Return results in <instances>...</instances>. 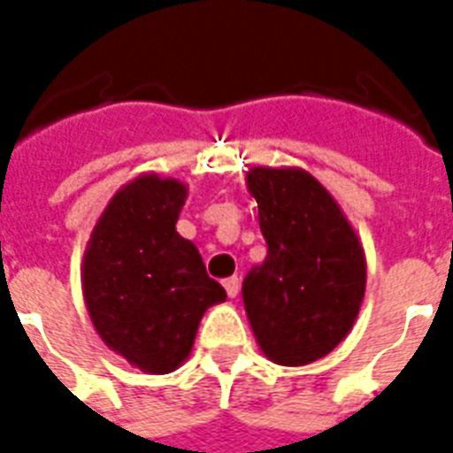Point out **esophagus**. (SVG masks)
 Returning <instances> with one entry per match:
<instances>
[{
    "instance_id": "1",
    "label": "esophagus",
    "mask_w": 453,
    "mask_h": 453,
    "mask_svg": "<svg viewBox=\"0 0 453 453\" xmlns=\"http://www.w3.org/2000/svg\"><path fill=\"white\" fill-rule=\"evenodd\" d=\"M223 288H226L227 296H230V299H234V296L240 295V278H237V275L227 278V280H223Z\"/></svg>"
}]
</instances>
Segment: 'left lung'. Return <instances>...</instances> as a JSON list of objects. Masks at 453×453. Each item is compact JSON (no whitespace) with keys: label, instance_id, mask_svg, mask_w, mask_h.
Wrapping results in <instances>:
<instances>
[{"label":"left lung","instance_id":"obj_1","mask_svg":"<svg viewBox=\"0 0 453 453\" xmlns=\"http://www.w3.org/2000/svg\"><path fill=\"white\" fill-rule=\"evenodd\" d=\"M268 244L242 282L244 309L265 357L280 365L319 361L354 326L365 292V257L340 203L302 168H251Z\"/></svg>","mask_w":453,"mask_h":453}]
</instances>
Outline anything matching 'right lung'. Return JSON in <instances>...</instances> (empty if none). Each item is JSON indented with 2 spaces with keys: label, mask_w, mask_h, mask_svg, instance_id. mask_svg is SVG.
Instances as JSON below:
<instances>
[{
  "label": "right lung",
  "mask_w": 453,
  "mask_h": 453,
  "mask_svg": "<svg viewBox=\"0 0 453 453\" xmlns=\"http://www.w3.org/2000/svg\"><path fill=\"white\" fill-rule=\"evenodd\" d=\"M188 188L144 173L113 195L82 258V295L106 347L151 375L189 357L203 311L226 302L202 254L175 230Z\"/></svg>",
  "instance_id": "right-lung-1"
}]
</instances>
